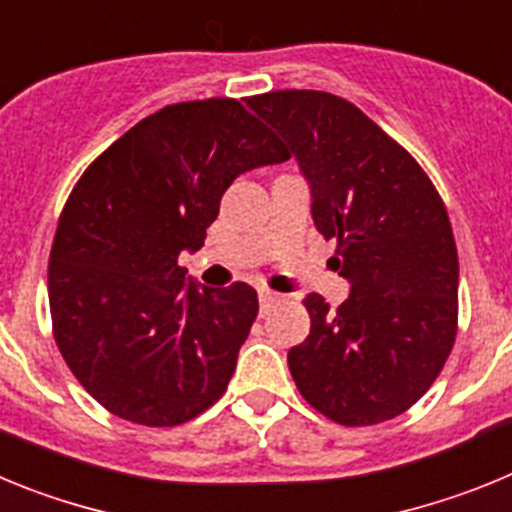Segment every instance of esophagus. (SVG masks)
<instances>
[{
	"label": "esophagus",
	"mask_w": 512,
	"mask_h": 512,
	"mask_svg": "<svg viewBox=\"0 0 512 512\" xmlns=\"http://www.w3.org/2000/svg\"><path fill=\"white\" fill-rule=\"evenodd\" d=\"M259 302H261V312H266L271 305H274V302H279V295L277 292H269V289H261Z\"/></svg>",
	"instance_id": "esophagus-1"
}]
</instances>
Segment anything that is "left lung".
Listing matches in <instances>:
<instances>
[{
    "instance_id": "1",
    "label": "left lung",
    "mask_w": 512,
    "mask_h": 512,
    "mask_svg": "<svg viewBox=\"0 0 512 512\" xmlns=\"http://www.w3.org/2000/svg\"><path fill=\"white\" fill-rule=\"evenodd\" d=\"M295 153L312 220L336 238L351 295L330 310L307 295L310 336L289 348L300 395L341 425L405 413L449 359L459 318V256L449 212L405 148L356 104L284 89L248 97Z\"/></svg>"
}]
</instances>
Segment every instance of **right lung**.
I'll return each mask as SVG.
<instances>
[{
    "instance_id": "obj_1",
    "label": "right lung",
    "mask_w": 512,
    "mask_h": 512,
    "mask_svg": "<svg viewBox=\"0 0 512 512\" xmlns=\"http://www.w3.org/2000/svg\"><path fill=\"white\" fill-rule=\"evenodd\" d=\"M287 158L238 99L217 97L153 112L81 174L48 302L58 351L102 408L169 428L223 397L259 297L243 282L200 287L179 253L202 248L235 176Z\"/></svg>"
}]
</instances>
